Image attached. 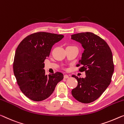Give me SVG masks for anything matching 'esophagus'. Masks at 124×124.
<instances>
[{
    "label": "esophagus",
    "mask_w": 124,
    "mask_h": 124,
    "mask_svg": "<svg viewBox=\"0 0 124 124\" xmlns=\"http://www.w3.org/2000/svg\"><path fill=\"white\" fill-rule=\"evenodd\" d=\"M64 79H67V78H69V76L68 75H66V74H65V75H64Z\"/></svg>",
    "instance_id": "esophagus-1"
}]
</instances>
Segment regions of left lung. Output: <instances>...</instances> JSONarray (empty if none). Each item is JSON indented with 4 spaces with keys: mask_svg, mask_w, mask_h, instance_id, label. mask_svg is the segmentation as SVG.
<instances>
[{
    "mask_svg": "<svg viewBox=\"0 0 124 124\" xmlns=\"http://www.w3.org/2000/svg\"><path fill=\"white\" fill-rule=\"evenodd\" d=\"M71 39L81 44L84 49L81 60L77 65L81 72L85 71L86 77L79 78L78 86L71 94L78 101L88 104L99 98L110 85L114 71L113 54L105 41L91 32L71 35Z\"/></svg>",
    "mask_w": 124,
    "mask_h": 124,
    "instance_id": "1",
    "label": "left lung"
}]
</instances>
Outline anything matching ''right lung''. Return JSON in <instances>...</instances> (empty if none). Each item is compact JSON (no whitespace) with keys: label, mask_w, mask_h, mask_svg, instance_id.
<instances>
[{"label":"right lung","mask_w":124,"mask_h":124,"mask_svg":"<svg viewBox=\"0 0 124 124\" xmlns=\"http://www.w3.org/2000/svg\"><path fill=\"white\" fill-rule=\"evenodd\" d=\"M64 36L37 32L25 38L17 47L13 71L20 90L35 101L49 98L64 75L60 72L45 75L44 60L50 55L54 44Z\"/></svg>","instance_id":"right-lung-1"}]
</instances>
